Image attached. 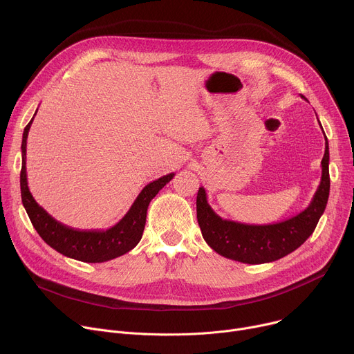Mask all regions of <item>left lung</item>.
<instances>
[{"mask_svg":"<svg viewBox=\"0 0 354 354\" xmlns=\"http://www.w3.org/2000/svg\"><path fill=\"white\" fill-rule=\"evenodd\" d=\"M321 167V183L311 205L299 214L276 224L254 225L224 220L209 205L205 187H198L196 212L201 235L218 255L236 262L261 265L287 257L310 238L326 209L330 189L329 144L326 136Z\"/></svg>","mask_w":354,"mask_h":354,"instance_id":"8db88e82","label":"left lung"}]
</instances>
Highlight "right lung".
Returning a JSON list of instances; mask_svg holds the SVG:
<instances>
[{"mask_svg":"<svg viewBox=\"0 0 354 354\" xmlns=\"http://www.w3.org/2000/svg\"><path fill=\"white\" fill-rule=\"evenodd\" d=\"M37 111L35 112V115ZM35 118V116H33ZM32 120L22 136V169H21V194L24 207L32 221V225L41 239L62 255L86 263H102L119 258L131 250L141 239L145 227L147 209L149 201L175 176L168 174L148 183L137 196L126 216L108 230H74L50 216L36 203L26 176V140Z\"/></svg>","mask_w":354,"mask_h":354,"instance_id":"add662e5","label":"right lung"}]
</instances>
